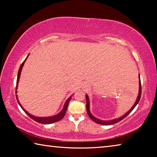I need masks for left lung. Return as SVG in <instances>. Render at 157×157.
<instances>
[{"label": "left lung", "instance_id": "1", "mask_svg": "<svg viewBox=\"0 0 157 157\" xmlns=\"http://www.w3.org/2000/svg\"><path fill=\"white\" fill-rule=\"evenodd\" d=\"M141 83H140V75H139V96L137 98V100L136 101V102L134 103V105L133 107L130 109V110L129 111H127V112L123 115V116L120 117L119 118H116V119H114V120L112 121H102V120H100V119H98L96 118H95L94 116H93L92 114L90 112V109H89V98L87 95H86V111H87V113H88V115L89 116V118L91 119L93 121H94L95 123H98V124H103V125H109V124H115L118 123L119 121H121L125 118L126 116H127L129 114V113H131V111L134 109V107H136V105L139 103V100H140V96H141Z\"/></svg>", "mask_w": 157, "mask_h": 157}]
</instances>
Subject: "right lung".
I'll use <instances>...</instances> for the list:
<instances>
[{"label":"right lung","instance_id":"right-lung-1","mask_svg":"<svg viewBox=\"0 0 157 157\" xmlns=\"http://www.w3.org/2000/svg\"><path fill=\"white\" fill-rule=\"evenodd\" d=\"M28 57H26V59H27ZM25 61H23V62L21 63V65L19 68V70H18V76H17V86H16V89H17V85H18V80H19V78H20V75H21V70H22V68L23 65H24V63L25 62ZM17 93V91H16ZM16 97H17V100L18 101V103L19 104V105L21 106V107L22 108V109L25 111V112L27 113V115L29 116L32 119H33L34 121H35L37 123H41V124H50V123H55V122H57L60 120H62V119L63 118V116H65L66 112V110H67V108H68V103L70 102V100L71 99V96L68 98V99L66 101V103L64 105V107H63V109L61 111V112H59V113L57 114L56 116H50V117H44V118H42V117H36V116H34L33 115H31L29 113H28L27 111H26L24 109H23L22 107H21V104L18 102V98H17V95H16Z\"/></svg>","mask_w":157,"mask_h":157}]
</instances>
